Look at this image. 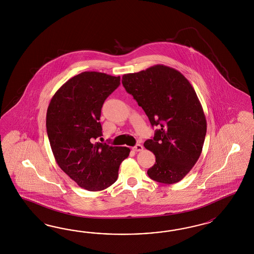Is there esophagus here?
Segmentation results:
<instances>
[{"label":"esophagus","mask_w":254,"mask_h":254,"mask_svg":"<svg viewBox=\"0 0 254 254\" xmlns=\"http://www.w3.org/2000/svg\"><path fill=\"white\" fill-rule=\"evenodd\" d=\"M132 149H133V151H135V152H140V151L143 150V146H142L141 144H136Z\"/></svg>","instance_id":"1"}]
</instances>
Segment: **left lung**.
Returning a JSON list of instances; mask_svg holds the SVG:
<instances>
[{"label":"left lung","mask_w":254,"mask_h":254,"mask_svg":"<svg viewBox=\"0 0 254 254\" xmlns=\"http://www.w3.org/2000/svg\"><path fill=\"white\" fill-rule=\"evenodd\" d=\"M122 84L151 125L159 127L144 142L155 155L148 176L164 185L176 184L198 160L206 137L207 121L196 93L179 70L165 65L124 74Z\"/></svg>","instance_id":"8db88e82"}]
</instances>
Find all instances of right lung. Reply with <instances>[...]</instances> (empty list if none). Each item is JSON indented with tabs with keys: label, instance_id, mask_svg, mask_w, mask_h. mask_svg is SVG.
Wrapping results in <instances>:
<instances>
[{
	"label": "right lung",
	"instance_id": "1",
	"mask_svg": "<svg viewBox=\"0 0 254 254\" xmlns=\"http://www.w3.org/2000/svg\"><path fill=\"white\" fill-rule=\"evenodd\" d=\"M120 85V76L84 71L55 93L46 113V131L60 168L80 187L101 191L115 184L127 147L97 142L102 135L101 108Z\"/></svg>",
	"mask_w": 254,
	"mask_h": 254
}]
</instances>
